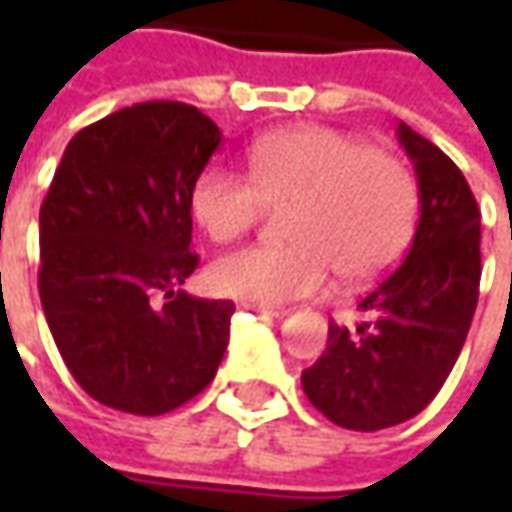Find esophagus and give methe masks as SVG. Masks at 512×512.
<instances>
[{
    "label": "esophagus",
    "instance_id": "34e87169",
    "mask_svg": "<svg viewBox=\"0 0 512 512\" xmlns=\"http://www.w3.org/2000/svg\"><path fill=\"white\" fill-rule=\"evenodd\" d=\"M247 310H253V313H259V316H270V319H282L287 316V307H270V305H256V302H250L245 305Z\"/></svg>",
    "mask_w": 512,
    "mask_h": 512
}]
</instances>
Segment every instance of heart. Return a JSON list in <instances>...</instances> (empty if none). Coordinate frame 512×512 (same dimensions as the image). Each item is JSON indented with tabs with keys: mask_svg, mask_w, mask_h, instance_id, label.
Listing matches in <instances>:
<instances>
[{
	"mask_svg": "<svg viewBox=\"0 0 512 512\" xmlns=\"http://www.w3.org/2000/svg\"><path fill=\"white\" fill-rule=\"evenodd\" d=\"M250 176L210 165L190 185V216L213 242L256 225L267 205H290V245L230 250L207 267V285L256 305H287L322 290L336 267L344 282H370L410 245L419 190L399 159L325 125L262 136L247 153Z\"/></svg>",
	"mask_w": 512,
	"mask_h": 512,
	"instance_id": "1",
	"label": "heart"
}]
</instances>
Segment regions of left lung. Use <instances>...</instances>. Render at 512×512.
I'll return each mask as SVG.
<instances>
[{
	"mask_svg": "<svg viewBox=\"0 0 512 512\" xmlns=\"http://www.w3.org/2000/svg\"><path fill=\"white\" fill-rule=\"evenodd\" d=\"M419 182V227L404 262L362 302V325L330 322L322 359L302 370L310 404L347 430L419 416L462 353L479 302L482 213L462 170L399 122Z\"/></svg>",
	"mask_w": 512,
	"mask_h": 512,
	"instance_id": "1",
	"label": "left lung"
}]
</instances>
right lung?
I'll list each match as a JSON object with an SVG mask.
<instances>
[{
    "instance_id": "obj_1",
    "label": "right lung",
    "mask_w": 512,
    "mask_h": 512,
    "mask_svg": "<svg viewBox=\"0 0 512 512\" xmlns=\"http://www.w3.org/2000/svg\"><path fill=\"white\" fill-rule=\"evenodd\" d=\"M222 130L185 102H142L82 128L39 210V296L90 399L162 416L213 382L236 305L182 290L190 185ZM169 302L159 308L158 296Z\"/></svg>"
}]
</instances>
